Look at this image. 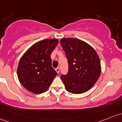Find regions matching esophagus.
Listing matches in <instances>:
<instances>
[{"mask_svg": "<svg viewBox=\"0 0 122 122\" xmlns=\"http://www.w3.org/2000/svg\"><path fill=\"white\" fill-rule=\"evenodd\" d=\"M55 70H56V71L57 73H59V71H60V69H59V67H57V68H56L55 69Z\"/></svg>", "mask_w": 122, "mask_h": 122, "instance_id": "esophagus-1", "label": "esophagus"}]
</instances>
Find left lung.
<instances>
[{
  "label": "left lung",
  "mask_w": 122,
  "mask_h": 122,
  "mask_svg": "<svg viewBox=\"0 0 122 122\" xmlns=\"http://www.w3.org/2000/svg\"><path fill=\"white\" fill-rule=\"evenodd\" d=\"M61 44L68 64L67 74L61 76L66 89L73 94L86 92L100 76L102 67L97 54L92 46L79 39L63 38Z\"/></svg>",
  "instance_id": "left-lung-1"
}]
</instances>
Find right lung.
Returning <instances> with one entry per match:
<instances>
[{
	"instance_id": "obj_1",
	"label": "right lung",
	"mask_w": 122,
	"mask_h": 122,
	"mask_svg": "<svg viewBox=\"0 0 122 122\" xmlns=\"http://www.w3.org/2000/svg\"><path fill=\"white\" fill-rule=\"evenodd\" d=\"M56 39H46L34 44L21 57L17 76L22 85L35 94L48 90L57 73L52 67L51 54L58 44Z\"/></svg>"
}]
</instances>
